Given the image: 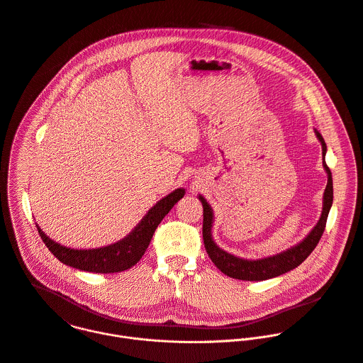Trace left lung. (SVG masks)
I'll return each instance as SVG.
<instances>
[{
    "mask_svg": "<svg viewBox=\"0 0 363 363\" xmlns=\"http://www.w3.org/2000/svg\"><path fill=\"white\" fill-rule=\"evenodd\" d=\"M315 135L319 140L322 145V155H323V168L328 174V184L323 192V205H322V213L316 225L312 228V230L298 242L296 245L291 247L289 250L279 252L272 257L259 258V259H245L235 257L223 250H220L212 238V226H213V211L211 205L206 202V199L202 195H198L202 206H203V226H202V236L205 250L211 258V261L215 264V267L223 272L229 278L240 279V281H265L275 277H279L282 274H286L296 267H299L316 248L319 239L325 230L328 213L330 211L332 202H333V182H332V172L328 168L325 162L326 155V144L319 134V131L315 130Z\"/></svg>",
    "mask_w": 363,
    "mask_h": 363,
    "instance_id": "8db88e82",
    "label": "left lung"
}]
</instances>
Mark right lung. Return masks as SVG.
Instances as JSON below:
<instances>
[{
	"instance_id": "right-lung-1",
	"label": "right lung",
	"mask_w": 363,
	"mask_h": 363,
	"mask_svg": "<svg viewBox=\"0 0 363 363\" xmlns=\"http://www.w3.org/2000/svg\"><path fill=\"white\" fill-rule=\"evenodd\" d=\"M185 195L184 188H178L160 199L138 222V225L118 242L106 247L92 250H75L64 247L54 239L45 235L37 223L38 233L43 242L51 251V254L62 264L86 272L94 274H113L123 272L134 267L145 254L152 235L164 216L172 209V206Z\"/></svg>"
}]
</instances>
